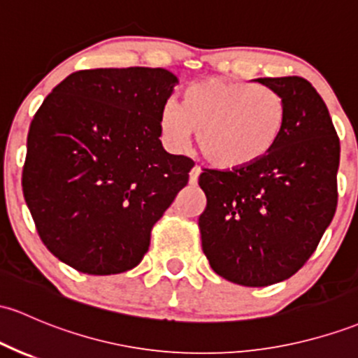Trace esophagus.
I'll return each mask as SVG.
<instances>
[{"label": "esophagus", "mask_w": 358, "mask_h": 358, "mask_svg": "<svg viewBox=\"0 0 358 358\" xmlns=\"http://www.w3.org/2000/svg\"><path fill=\"white\" fill-rule=\"evenodd\" d=\"M199 176H200V168L194 166L190 170V183H192V185H195V183L199 182Z\"/></svg>", "instance_id": "esophagus-1"}]
</instances>
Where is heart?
Wrapping results in <instances>:
<instances>
[{
	"label": "heart",
	"mask_w": 358,
	"mask_h": 358,
	"mask_svg": "<svg viewBox=\"0 0 358 358\" xmlns=\"http://www.w3.org/2000/svg\"><path fill=\"white\" fill-rule=\"evenodd\" d=\"M285 119L284 98L268 86L203 78L187 86L182 105H163L159 131L176 151L190 146L199 132L203 158L222 170H236L272 151L284 132Z\"/></svg>",
	"instance_id": "b5f03b06"
}]
</instances>
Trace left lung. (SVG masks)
I'll use <instances>...</instances> for the list:
<instances>
[{
  "label": "left lung",
  "mask_w": 358,
  "mask_h": 358,
  "mask_svg": "<svg viewBox=\"0 0 358 358\" xmlns=\"http://www.w3.org/2000/svg\"><path fill=\"white\" fill-rule=\"evenodd\" d=\"M287 107L284 132L265 158L236 170H203L199 227L212 270L246 287L292 277L335 215L340 139L323 98L299 76L258 78Z\"/></svg>",
  "instance_id": "obj_1"
}]
</instances>
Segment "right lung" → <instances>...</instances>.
I'll list each match as a JSON object with an SVG mask.
<instances>
[{
  "label": "right lung",
  "instance_id": "obj_1",
  "mask_svg": "<svg viewBox=\"0 0 358 358\" xmlns=\"http://www.w3.org/2000/svg\"><path fill=\"white\" fill-rule=\"evenodd\" d=\"M178 83L161 68L69 74L34 115L22 187L47 250L90 275L139 265L194 161L163 149L159 112Z\"/></svg>",
  "mask_w": 358,
  "mask_h": 358
}]
</instances>
